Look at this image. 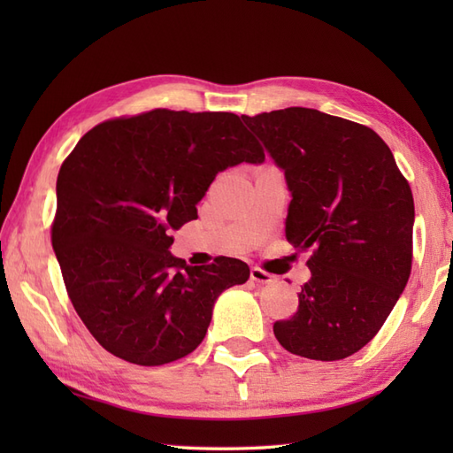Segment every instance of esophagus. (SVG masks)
I'll use <instances>...</instances> for the list:
<instances>
[{
	"label": "esophagus",
	"instance_id": "1",
	"mask_svg": "<svg viewBox=\"0 0 453 453\" xmlns=\"http://www.w3.org/2000/svg\"><path fill=\"white\" fill-rule=\"evenodd\" d=\"M251 280H255L257 284H271L274 280V276L268 274L266 271H263V268L253 266L251 268Z\"/></svg>",
	"mask_w": 453,
	"mask_h": 453
}]
</instances>
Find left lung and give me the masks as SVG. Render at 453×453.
<instances>
[{
    "mask_svg": "<svg viewBox=\"0 0 453 453\" xmlns=\"http://www.w3.org/2000/svg\"><path fill=\"white\" fill-rule=\"evenodd\" d=\"M242 119L284 169L288 242L311 249V280L297 294V311L274 323V336L303 358L342 360L378 334L407 286L415 221L409 180L364 124L303 107Z\"/></svg>",
    "mask_w": 453,
    "mask_h": 453,
    "instance_id": "left-lung-1",
    "label": "left lung"
}]
</instances>
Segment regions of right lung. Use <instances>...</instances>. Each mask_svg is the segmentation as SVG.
I'll return each instance as SVG.
<instances>
[{"mask_svg": "<svg viewBox=\"0 0 453 453\" xmlns=\"http://www.w3.org/2000/svg\"><path fill=\"white\" fill-rule=\"evenodd\" d=\"M265 161L234 112L153 109L104 120L62 163L52 247L67 296L104 350L161 365L204 339L218 296L249 278L239 258L187 266L173 229L196 219L219 171Z\"/></svg>", "mask_w": 453, "mask_h": 453, "instance_id": "add662e5", "label": "right lung"}]
</instances>
